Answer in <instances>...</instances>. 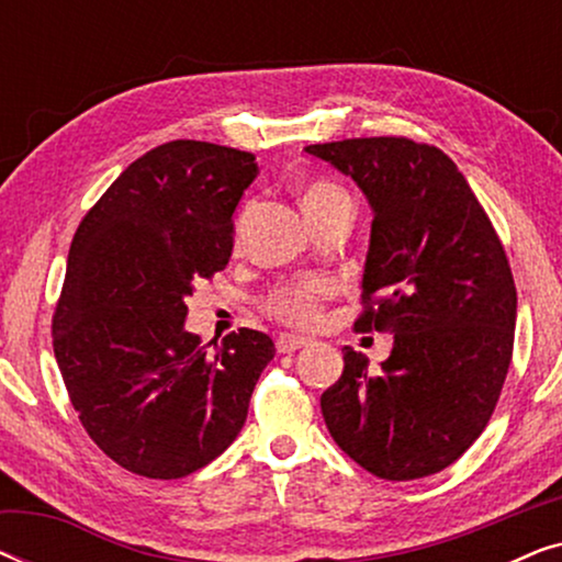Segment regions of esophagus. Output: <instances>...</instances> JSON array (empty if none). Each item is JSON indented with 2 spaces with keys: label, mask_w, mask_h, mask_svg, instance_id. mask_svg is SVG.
Instances as JSON below:
<instances>
[{
  "label": "esophagus",
  "mask_w": 562,
  "mask_h": 562,
  "mask_svg": "<svg viewBox=\"0 0 562 562\" xmlns=\"http://www.w3.org/2000/svg\"><path fill=\"white\" fill-rule=\"evenodd\" d=\"M306 345H312V340L302 335H279V340H276V348H279V352H294V350L306 348Z\"/></svg>",
  "instance_id": "34e87169"
}]
</instances>
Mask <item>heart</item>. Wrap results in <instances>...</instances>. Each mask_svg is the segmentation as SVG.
Wrapping results in <instances>:
<instances>
[{"mask_svg": "<svg viewBox=\"0 0 562 562\" xmlns=\"http://www.w3.org/2000/svg\"><path fill=\"white\" fill-rule=\"evenodd\" d=\"M340 194L345 191L333 181H312L302 196L304 210ZM329 294H333V281L322 279V276H306V279L286 281L279 289H273L266 299V310L271 317L286 322L291 327H310L319 319L322 304Z\"/></svg>", "mask_w": 562, "mask_h": 562, "instance_id": "heart-1", "label": "heart"}]
</instances>
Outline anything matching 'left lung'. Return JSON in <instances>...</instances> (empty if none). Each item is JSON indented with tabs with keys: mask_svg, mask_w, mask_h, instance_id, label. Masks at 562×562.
<instances>
[{
	"mask_svg": "<svg viewBox=\"0 0 562 562\" xmlns=\"http://www.w3.org/2000/svg\"><path fill=\"white\" fill-rule=\"evenodd\" d=\"M373 206L360 333H391L381 371L345 348L322 394L333 440L368 473L414 481L456 463L486 429L509 373L517 286L465 176L402 135L310 145Z\"/></svg>",
	"mask_w": 562,
	"mask_h": 562,
	"instance_id": "obj_1",
	"label": "left lung"
}]
</instances>
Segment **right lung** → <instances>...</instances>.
Returning a JSON list of instances; mask_svg holds the SVG:
<instances>
[{
    "mask_svg": "<svg viewBox=\"0 0 562 562\" xmlns=\"http://www.w3.org/2000/svg\"><path fill=\"white\" fill-rule=\"evenodd\" d=\"M252 153L171 140L130 164L76 229L53 314V352L91 440L145 479H183L245 425L273 358L258 329L212 352L187 333V296L233 252Z\"/></svg>",
    "mask_w": 562,
    "mask_h": 562,
    "instance_id": "add662e5",
    "label": "right lung"
}]
</instances>
